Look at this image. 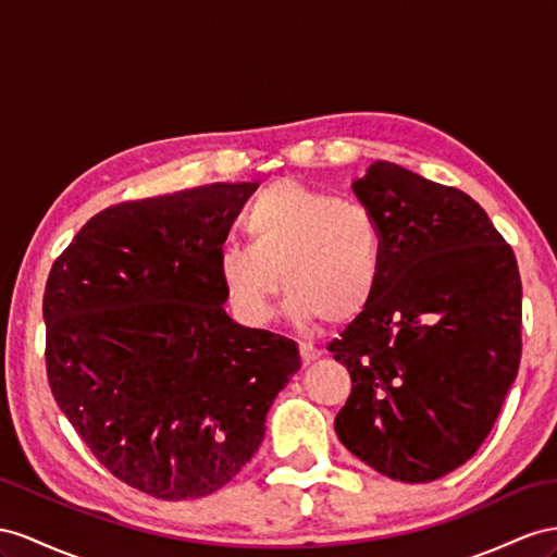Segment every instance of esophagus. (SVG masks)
<instances>
[{
    "label": "esophagus",
    "mask_w": 557,
    "mask_h": 557,
    "mask_svg": "<svg viewBox=\"0 0 557 557\" xmlns=\"http://www.w3.org/2000/svg\"><path fill=\"white\" fill-rule=\"evenodd\" d=\"M298 350H301V360L306 362V364H310V362H315L320 355H322V350L318 348V346H312V344H301L298 346Z\"/></svg>",
    "instance_id": "34e87169"
}]
</instances>
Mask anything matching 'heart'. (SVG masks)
Instances as JSON below:
<instances>
[{
    "instance_id": "heart-1",
    "label": "heart",
    "mask_w": 557,
    "mask_h": 557,
    "mask_svg": "<svg viewBox=\"0 0 557 557\" xmlns=\"http://www.w3.org/2000/svg\"><path fill=\"white\" fill-rule=\"evenodd\" d=\"M249 242L216 253L223 292L237 315L259 324L280 287L296 322H348L372 304L383 237L372 211L298 181H277L245 213Z\"/></svg>"
}]
</instances>
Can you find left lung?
Segmentation results:
<instances>
[{
    "mask_svg": "<svg viewBox=\"0 0 557 557\" xmlns=\"http://www.w3.org/2000/svg\"><path fill=\"white\" fill-rule=\"evenodd\" d=\"M383 237L379 289L330 346L352 391L338 440L400 482H431L490 435L522 352L516 253L466 193L393 162L352 181Z\"/></svg>",
    "mask_w": 557,
    "mask_h": 557,
    "instance_id": "1",
    "label": "left lung"
}]
</instances>
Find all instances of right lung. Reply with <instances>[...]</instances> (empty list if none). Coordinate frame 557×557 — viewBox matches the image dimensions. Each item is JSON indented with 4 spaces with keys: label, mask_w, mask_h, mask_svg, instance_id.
Segmentation results:
<instances>
[{
    "label": "right lung",
    "mask_w": 557,
    "mask_h": 557,
    "mask_svg": "<svg viewBox=\"0 0 557 557\" xmlns=\"http://www.w3.org/2000/svg\"><path fill=\"white\" fill-rule=\"evenodd\" d=\"M259 183L122 202L84 223L45 289L47 374L112 475L181 502L221 490L259 451L301 355L237 324L216 253Z\"/></svg>",
    "instance_id": "1"
}]
</instances>
